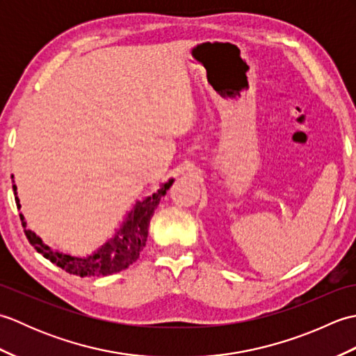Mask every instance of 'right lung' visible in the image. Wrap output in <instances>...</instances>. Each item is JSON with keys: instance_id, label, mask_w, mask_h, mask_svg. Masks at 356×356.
I'll return each mask as SVG.
<instances>
[{"instance_id": "obj_1", "label": "right lung", "mask_w": 356, "mask_h": 356, "mask_svg": "<svg viewBox=\"0 0 356 356\" xmlns=\"http://www.w3.org/2000/svg\"><path fill=\"white\" fill-rule=\"evenodd\" d=\"M171 185L172 179L163 184L161 190L154 193L153 195H149V197H147L143 202L136 203L134 209L128 214L122 228L115 234V237L110 238L107 243L97 249L95 254L84 257V259L56 252L49 246H45L42 243V240L40 237H36V234L33 231L26 228L27 223L22 214H19L21 223L24 226L26 237L30 241V245H32L38 252L42 254L45 259L55 263L56 266L64 269L65 272H69V274L79 277L111 275L127 269L130 264H133L139 259V254L143 251V246L147 243L151 217H153L159 202H161L166 191L170 190ZM13 191H17V186L15 185ZM15 200H17V207L19 209L21 205L18 197H15Z\"/></svg>"}]
</instances>
